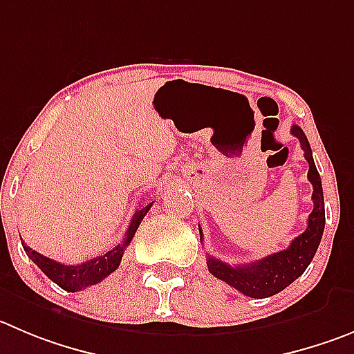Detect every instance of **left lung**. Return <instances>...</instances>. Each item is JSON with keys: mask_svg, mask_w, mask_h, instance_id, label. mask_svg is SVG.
I'll return each mask as SVG.
<instances>
[{"mask_svg": "<svg viewBox=\"0 0 354 354\" xmlns=\"http://www.w3.org/2000/svg\"><path fill=\"white\" fill-rule=\"evenodd\" d=\"M292 134L300 141L304 157L309 164L307 178L313 183L315 207L307 218V229L299 237H295L286 250L272 253V255L255 260L252 263L230 266V263L211 259V257L207 259V269L213 276L252 299H266V297L276 295L288 285H292L297 277L302 276L307 266L311 263L313 257L316 255L323 230H325V201H323L322 178L316 169L315 160H313L311 147L299 125H293ZM201 239H203V232H201Z\"/></svg>", "mask_w": 354, "mask_h": 354, "instance_id": "1", "label": "left lung"}]
</instances>
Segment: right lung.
<instances>
[{"mask_svg": "<svg viewBox=\"0 0 354 354\" xmlns=\"http://www.w3.org/2000/svg\"><path fill=\"white\" fill-rule=\"evenodd\" d=\"M151 204L153 203L145 204L141 209H138L136 213H134V216H132L131 223H129L127 227V232H125L124 236V241H122L118 246H115L110 252L95 257V259L87 260V262L84 263H78V266H64V263L55 262V260L48 259V257L39 255L38 252H35V250H31L29 246H26L24 243H22V246H24V252L28 253L29 259H31L43 272L47 274L48 279H52L55 285H59L62 290H66V292H80V290L87 288V286H92L95 285V283L102 281L104 277L110 276L113 270L118 269L125 248L131 244L132 237L136 234L140 223L143 222L145 214L150 211Z\"/></svg>", "mask_w": 354, "mask_h": 354, "instance_id": "obj_1", "label": "right lung"}]
</instances>
